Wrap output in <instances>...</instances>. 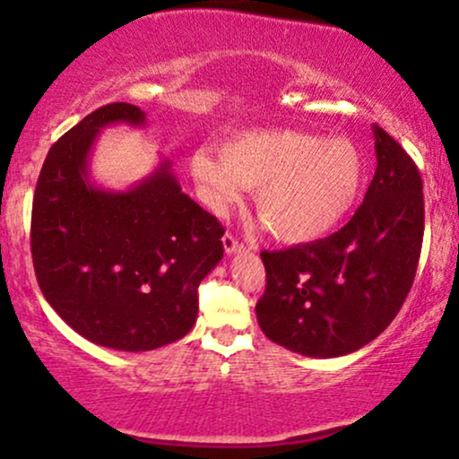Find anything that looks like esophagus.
<instances>
[{"instance_id": "esophagus-1", "label": "esophagus", "mask_w": 459, "mask_h": 459, "mask_svg": "<svg viewBox=\"0 0 459 459\" xmlns=\"http://www.w3.org/2000/svg\"><path fill=\"white\" fill-rule=\"evenodd\" d=\"M222 244H224L226 255H235V252L244 250V244H239V239H237V237L230 235V233H226L222 237Z\"/></svg>"}]
</instances>
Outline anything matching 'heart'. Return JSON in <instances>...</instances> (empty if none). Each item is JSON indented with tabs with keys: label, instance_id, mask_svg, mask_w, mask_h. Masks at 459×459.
I'll return each mask as SVG.
<instances>
[{
	"label": "heart",
	"instance_id": "obj_1",
	"mask_svg": "<svg viewBox=\"0 0 459 459\" xmlns=\"http://www.w3.org/2000/svg\"><path fill=\"white\" fill-rule=\"evenodd\" d=\"M192 177L215 213L256 189L255 209L284 244H308L336 229L365 187V160L345 138L293 129L250 131L229 140L222 155L194 152Z\"/></svg>",
	"mask_w": 459,
	"mask_h": 459
}]
</instances>
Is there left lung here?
Returning <instances> with one entry per match:
<instances>
[{"instance_id":"obj_1","label":"left lung","mask_w":459,"mask_h":459,"mask_svg":"<svg viewBox=\"0 0 459 459\" xmlns=\"http://www.w3.org/2000/svg\"><path fill=\"white\" fill-rule=\"evenodd\" d=\"M377 168L343 229L261 252L265 293L256 321L273 343L310 358L351 354L397 317L423 246V181L410 155L373 125Z\"/></svg>"}]
</instances>
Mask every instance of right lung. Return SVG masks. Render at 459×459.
I'll return each mask as SVG.
<instances>
[{"mask_svg":"<svg viewBox=\"0 0 459 459\" xmlns=\"http://www.w3.org/2000/svg\"><path fill=\"white\" fill-rule=\"evenodd\" d=\"M146 114L94 109L47 152L31 204V261L47 302L77 334L120 351L175 343L198 317V284L224 255V229L181 192L163 160L134 187L91 181L99 131Z\"/></svg>","mask_w":459,"mask_h":459,"instance_id":"1","label":"right lung"}]
</instances>
